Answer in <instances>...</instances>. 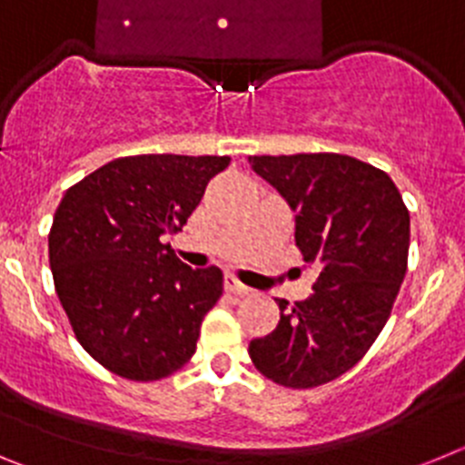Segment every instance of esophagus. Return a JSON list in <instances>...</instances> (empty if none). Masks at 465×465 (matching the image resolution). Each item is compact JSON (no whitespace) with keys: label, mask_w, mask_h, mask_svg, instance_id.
Instances as JSON below:
<instances>
[{"label":"esophagus","mask_w":465,"mask_h":465,"mask_svg":"<svg viewBox=\"0 0 465 465\" xmlns=\"http://www.w3.org/2000/svg\"><path fill=\"white\" fill-rule=\"evenodd\" d=\"M225 291H228V293H235V295H252L253 293V289L244 286V283H242L235 274H225Z\"/></svg>","instance_id":"34e87169"}]
</instances>
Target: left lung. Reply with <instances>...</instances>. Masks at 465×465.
I'll return each mask as SVG.
<instances>
[{
  "label": "left lung",
  "instance_id": "1",
  "mask_svg": "<svg viewBox=\"0 0 465 465\" xmlns=\"http://www.w3.org/2000/svg\"><path fill=\"white\" fill-rule=\"evenodd\" d=\"M295 212V246L319 270L314 293L249 344L261 375L312 389L354 368L391 316L408 272L410 212L391 176L340 153L252 155Z\"/></svg>",
  "mask_w": 465,
  "mask_h": 465
}]
</instances>
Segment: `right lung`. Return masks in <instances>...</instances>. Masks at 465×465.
<instances>
[{"mask_svg": "<svg viewBox=\"0 0 465 465\" xmlns=\"http://www.w3.org/2000/svg\"><path fill=\"white\" fill-rule=\"evenodd\" d=\"M228 165V155H127L57 204L48 232L55 293L81 347L114 375L163 380L195 354L223 272L188 268L163 237L186 225Z\"/></svg>", "mask_w": 465, "mask_h": 465, "instance_id": "add662e5", "label": "right lung"}]
</instances>
